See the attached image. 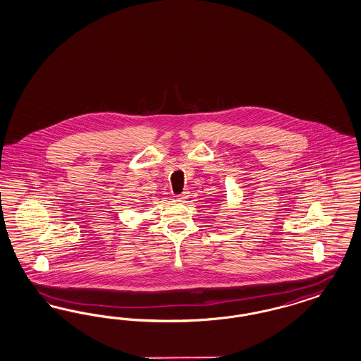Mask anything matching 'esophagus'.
I'll return each mask as SVG.
<instances>
[{
	"label": "esophagus",
	"mask_w": 361,
	"mask_h": 361,
	"mask_svg": "<svg viewBox=\"0 0 361 361\" xmlns=\"http://www.w3.org/2000/svg\"><path fill=\"white\" fill-rule=\"evenodd\" d=\"M188 197H189V192H183L181 195H177V196H176V201L183 202V201H185Z\"/></svg>",
	"instance_id": "34e87169"
}]
</instances>
